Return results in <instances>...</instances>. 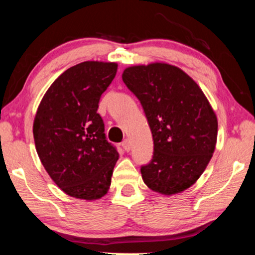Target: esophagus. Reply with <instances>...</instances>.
Here are the masks:
<instances>
[{
  "mask_svg": "<svg viewBox=\"0 0 255 255\" xmlns=\"http://www.w3.org/2000/svg\"><path fill=\"white\" fill-rule=\"evenodd\" d=\"M122 146H123V148L127 152H128L131 149V142H130V140H128V139H125V140L122 142Z\"/></svg>",
  "mask_w": 255,
  "mask_h": 255,
  "instance_id": "esophagus-1",
  "label": "esophagus"
}]
</instances>
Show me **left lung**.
I'll return each mask as SVG.
<instances>
[{"label":"left lung","instance_id":"8db88e82","mask_svg":"<svg viewBox=\"0 0 255 255\" xmlns=\"http://www.w3.org/2000/svg\"><path fill=\"white\" fill-rule=\"evenodd\" d=\"M122 79L140 101L154 151L141 166L142 180L162 195L186 190L207 168L217 141L215 111L182 69L154 62L128 67Z\"/></svg>","mask_w":255,"mask_h":255}]
</instances>
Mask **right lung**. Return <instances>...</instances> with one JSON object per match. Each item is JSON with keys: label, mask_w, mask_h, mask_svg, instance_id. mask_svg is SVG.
I'll use <instances>...</instances> for the list:
<instances>
[{"label": "right lung", "mask_w": 255, "mask_h": 255, "mask_svg": "<svg viewBox=\"0 0 255 255\" xmlns=\"http://www.w3.org/2000/svg\"><path fill=\"white\" fill-rule=\"evenodd\" d=\"M116 62L85 61L52 83L33 122L36 149L44 168L69 196H104L118 160L97 114L101 95L116 75Z\"/></svg>", "instance_id": "right-lung-1"}]
</instances>
